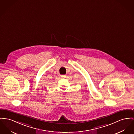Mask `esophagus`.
Segmentation results:
<instances>
[{"label":"esophagus","mask_w":134,"mask_h":134,"mask_svg":"<svg viewBox=\"0 0 134 134\" xmlns=\"http://www.w3.org/2000/svg\"><path fill=\"white\" fill-rule=\"evenodd\" d=\"M61 77H65V75H61Z\"/></svg>","instance_id":"1"}]
</instances>
